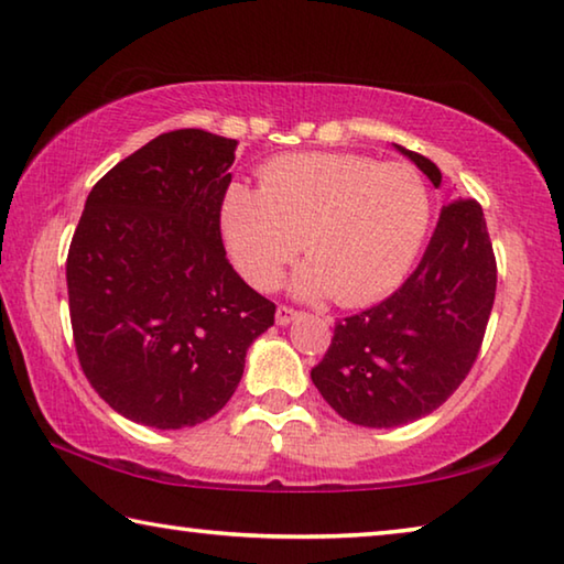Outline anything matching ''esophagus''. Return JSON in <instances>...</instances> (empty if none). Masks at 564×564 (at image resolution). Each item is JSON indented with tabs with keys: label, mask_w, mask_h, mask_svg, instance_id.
I'll use <instances>...</instances> for the list:
<instances>
[{
	"label": "esophagus",
	"mask_w": 564,
	"mask_h": 564,
	"mask_svg": "<svg viewBox=\"0 0 564 564\" xmlns=\"http://www.w3.org/2000/svg\"><path fill=\"white\" fill-rule=\"evenodd\" d=\"M299 318H301V313L289 308V305H279V311H275V323H279V326H291V323Z\"/></svg>",
	"instance_id": "esophagus-1"
}]
</instances>
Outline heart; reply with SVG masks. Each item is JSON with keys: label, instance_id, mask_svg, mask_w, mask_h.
Listing matches in <instances>:
<instances>
[{"label": "heart", "instance_id": "1", "mask_svg": "<svg viewBox=\"0 0 564 564\" xmlns=\"http://www.w3.org/2000/svg\"><path fill=\"white\" fill-rule=\"evenodd\" d=\"M431 226V191L408 164L356 154H299L271 161L261 191L231 184L221 236L238 273L271 291L301 246L293 275L301 299L330 295L356 308L405 279Z\"/></svg>", "mask_w": 564, "mask_h": 564}]
</instances>
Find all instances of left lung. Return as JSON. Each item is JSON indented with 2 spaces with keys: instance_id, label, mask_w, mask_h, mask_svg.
<instances>
[{
  "instance_id": "left-lung-1",
  "label": "left lung",
  "mask_w": 564,
  "mask_h": 564,
  "mask_svg": "<svg viewBox=\"0 0 564 564\" xmlns=\"http://www.w3.org/2000/svg\"><path fill=\"white\" fill-rule=\"evenodd\" d=\"M408 156L437 188L441 169ZM498 285L482 208L455 198L441 208L417 269L383 303L336 323L330 348L311 370L313 386L340 417L398 427L451 398L480 352Z\"/></svg>"
}]
</instances>
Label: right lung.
Masks as SVG:
<instances>
[{"label":"right lung","instance_id":"1","mask_svg":"<svg viewBox=\"0 0 564 564\" xmlns=\"http://www.w3.org/2000/svg\"><path fill=\"white\" fill-rule=\"evenodd\" d=\"M238 141L161 133L97 181L66 289L91 388L133 423L178 431L216 415L275 305L228 263L221 202Z\"/></svg>","mask_w":564,"mask_h":564}]
</instances>
